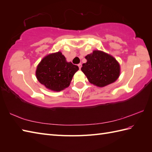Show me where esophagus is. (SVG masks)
<instances>
[{
	"label": "esophagus",
	"instance_id": "obj_1",
	"mask_svg": "<svg viewBox=\"0 0 152 152\" xmlns=\"http://www.w3.org/2000/svg\"><path fill=\"white\" fill-rule=\"evenodd\" d=\"M78 67H79V69H81V67H82V63H79V64H78Z\"/></svg>",
	"mask_w": 152,
	"mask_h": 152
}]
</instances>
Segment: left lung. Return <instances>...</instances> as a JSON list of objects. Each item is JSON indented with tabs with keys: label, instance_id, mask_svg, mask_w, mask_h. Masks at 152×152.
I'll list each match as a JSON object with an SVG mask.
<instances>
[{
	"label": "left lung",
	"instance_id": "obj_1",
	"mask_svg": "<svg viewBox=\"0 0 152 152\" xmlns=\"http://www.w3.org/2000/svg\"><path fill=\"white\" fill-rule=\"evenodd\" d=\"M81 70L88 81L98 87L114 83L120 74V66L114 57L102 51L94 50L86 56Z\"/></svg>",
	"mask_w": 152,
	"mask_h": 152
}]
</instances>
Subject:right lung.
Segmentation results:
<instances>
[{
    "mask_svg": "<svg viewBox=\"0 0 152 152\" xmlns=\"http://www.w3.org/2000/svg\"><path fill=\"white\" fill-rule=\"evenodd\" d=\"M78 66L67 62L62 53L58 51L44 57L38 64L36 76L41 84L54 91H60L70 86Z\"/></svg>",
    "mask_w": 152,
    "mask_h": 152,
    "instance_id": "obj_1",
    "label": "right lung"
}]
</instances>
